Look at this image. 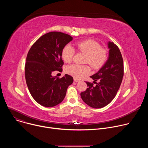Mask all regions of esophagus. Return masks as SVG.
Here are the masks:
<instances>
[{"instance_id":"esophagus-1","label":"esophagus","mask_w":148,"mask_h":148,"mask_svg":"<svg viewBox=\"0 0 148 148\" xmlns=\"http://www.w3.org/2000/svg\"><path fill=\"white\" fill-rule=\"evenodd\" d=\"M74 82H79V79H77V78H74Z\"/></svg>"}]
</instances>
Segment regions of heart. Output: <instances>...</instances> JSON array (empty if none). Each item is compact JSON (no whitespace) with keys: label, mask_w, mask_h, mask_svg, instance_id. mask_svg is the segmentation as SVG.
<instances>
[{"label":"heart","mask_w":148,"mask_h":148,"mask_svg":"<svg viewBox=\"0 0 148 148\" xmlns=\"http://www.w3.org/2000/svg\"><path fill=\"white\" fill-rule=\"evenodd\" d=\"M75 46L79 51L86 54L84 62L88 63L94 69L101 67L107 60V51L101 47L99 43L94 40L88 39L77 42L75 43ZM74 54L75 51L73 47L70 45H67L62 49V58L65 62H70L73 60ZM66 72L75 78L80 79L88 74L90 69L87 65L73 64L66 67Z\"/></svg>","instance_id":"b5f03b06"}]
</instances>
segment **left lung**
Listing matches in <instances>:
<instances>
[{
  "label": "left lung",
  "mask_w": 148,
  "mask_h": 148,
  "mask_svg": "<svg viewBox=\"0 0 148 148\" xmlns=\"http://www.w3.org/2000/svg\"><path fill=\"white\" fill-rule=\"evenodd\" d=\"M108 45L110 49L108 60L96 74L90 77L96 85L87 81V89L80 94L83 101L94 108H102L113 100L123 76V62L121 51L112 42H108Z\"/></svg>",
  "instance_id": "left-lung-1"
}]
</instances>
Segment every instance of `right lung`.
<instances>
[{
    "label": "right lung",
    "mask_w": 148,
    "mask_h": 148,
    "mask_svg": "<svg viewBox=\"0 0 148 148\" xmlns=\"http://www.w3.org/2000/svg\"><path fill=\"white\" fill-rule=\"evenodd\" d=\"M73 40L67 34L58 32L41 36L29 50L25 64V78L30 94L42 106L53 107L64 99L73 78L66 74L62 78L51 73L60 71L64 64L62 49Z\"/></svg>",
    "instance_id": "right-lung-1"
}]
</instances>
